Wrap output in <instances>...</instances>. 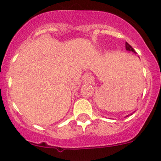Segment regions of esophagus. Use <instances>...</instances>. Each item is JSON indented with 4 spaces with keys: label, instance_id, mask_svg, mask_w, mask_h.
<instances>
[{
    "label": "esophagus",
    "instance_id": "1",
    "mask_svg": "<svg viewBox=\"0 0 161 161\" xmlns=\"http://www.w3.org/2000/svg\"><path fill=\"white\" fill-rule=\"evenodd\" d=\"M82 79L84 82H91L92 81V76L90 74H86L82 77Z\"/></svg>",
    "mask_w": 161,
    "mask_h": 161
}]
</instances>
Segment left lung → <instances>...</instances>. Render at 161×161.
<instances>
[{
  "mask_svg": "<svg viewBox=\"0 0 161 161\" xmlns=\"http://www.w3.org/2000/svg\"><path fill=\"white\" fill-rule=\"evenodd\" d=\"M125 49H126V50H127V51H131V52H132V53H136V52L135 51V50L133 49L132 47H131L130 46V45L129 44V43H127V42H126V43H125ZM138 57H139V56H138ZM134 112H135V111H134ZM134 112H133V113H134ZM133 113H131V114H129V115H127V116H126V117H129V116H130V115L132 114Z\"/></svg>",
  "mask_w": 161,
  "mask_h": 161,
  "instance_id": "1",
  "label": "left lung"
}]
</instances>
